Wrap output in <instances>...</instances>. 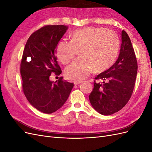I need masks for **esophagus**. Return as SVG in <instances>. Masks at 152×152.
I'll list each match as a JSON object with an SVG mask.
<instances>
[{
  "label": "esophagus",
  "mask_w": 152,
  "mask_h": 152,
  "mask_svg": "<svg viewBox=\"0 0 152 152\" xmlns=\"http://www.w3.org/2000/svg\"><path fill=\"white\" fill-rule=\"evenodd\" d=\"M82 81H80V80H75V81H74V84H75V85H78V84H79L82 83Z\"/></svg>",
  "instance_id": "esophagus-1"
}]
</instances>
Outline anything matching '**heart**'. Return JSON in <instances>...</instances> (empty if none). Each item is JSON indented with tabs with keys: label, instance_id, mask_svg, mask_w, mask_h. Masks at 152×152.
I'll return each mask as SVG.
<instances>
[{
	"label": "heart",
	"instance_id": "b5f03b06",
	"mask_svg": "<svg viewBox=\"0 0 152 152\" xmlns=\"http://www.w3.org/2000/svg\"><path fill=\"white\" fill-rule=\"evenodd\" d=\"M70 42L61 40L57 45L56 55L59 61L67 64L80 50V58L73 62L65 70L72 79L81 80L94 69L102 72L112 65L119 49L117 35L102 27H87L75 30L70 36Z\"/></svg>",
	"mask_w": 152,
	"mask_h": 152
}]
</instances>
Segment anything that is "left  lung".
<instances>
[{
  "label": "left lung",
  "instance_id": "1",
  "mask_svg": "<svg viewBox=\"0 0 152 152\" xmlns=\"http://www.w3.org/2000/svg\"><path fill=\"white\" fill-rule=\"evenodd\" d=\"M120 53L116 62L95 79L89 98L93 107L103 115H110L121 110L129 100L135 85L137 63L129 37L122 30Z\"/></svg>",
  "mask_w": 152,
  "mask_h": 152
}]
</instances>
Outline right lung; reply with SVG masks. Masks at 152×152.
<instances>
[{"label": "right lung", "mask_w": 152, "mask_h": 152, "mask_svg": "<svg viewBox=\"0 0 152 152\" xmlns=\"http://www.w3.org/2000/svg\"><path fill=\"white\" fill-rule=\"evenodd\" d=\"M65 25H47L32 34L27 40L20 65L22 87L27 100L41 112L52 113L66 102L73 87L59 77L49 79L52 73H61L56 47L68 30Z\"/></svg>", "instance_id": "1"}]
</instances>
